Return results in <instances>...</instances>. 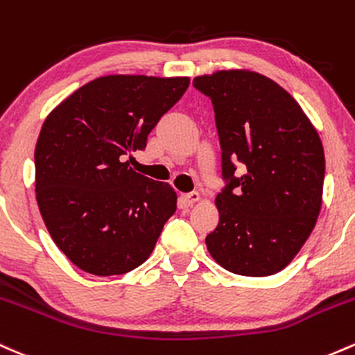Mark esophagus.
<instances>
[{"instance_id":"obj_1","label":"esophagus","mask_w":355,"mask_h":355,"mask_svg":"<svg viewBox=\"0 0 355 355\" xmlns=\"http://www.w3.org/2000/svg\"><path fill=\"white\" fill-rule=\"evenodd\" d=\"M198 200H200V193L198 192H189L182 196V202H184V205H192Z\"/></svg>"}]
</instances>
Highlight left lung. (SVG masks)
I'll return each mask as SVG.
<instances>
[{"instance_id": "1", "label": "left lung", "mask_w": 355, "mask_h": 355, "mask_svg": "<svg viewBox=\"0 0 355 355\" xmlns=\"http://www.w3.org/2000/svg\"><path fill=\"white\" fill-rule=\"evenodd\" d=\"M193 87L212 101L225 182L219 224L205 237L210 256L236 275H275L320 214V136L297 101L261 73L219 70L196 77Z\"/></svg>"}]
</instances>
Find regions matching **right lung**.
Returning a JSON list of instances; mask_svg holds the SVG:
<instances>
[{
    "instance_id": "obj_1",
    "label": "right lung",
    "mask_w": 355,
    "mask_h": 355,
    "mask_svg": "<svg viewBox=\"0 0 355 355\" xmlns=\"http://www.w3.org/2000/svg\"><path fill=\"white\" fill-rule=\"evenodd\" d=\"M189 77L106 76L46 116L35 148V192L53 243L77 268L124 275L150 258L177 193L126 157L189 87Z\"/></svg>"
}]
</instances>
